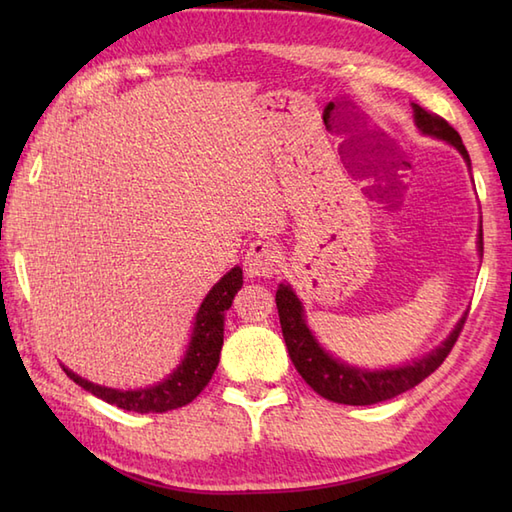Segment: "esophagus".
Masks as SVG:
<instances>
[{"instance_id":"1","label":"esophagus","mask_w":512,"mask_h":512,"mask_svg":"<svg viewBox=\"0 0 512 512\" xmlns=\"http://www.w3.org/2000/svg\"><path fill=\"white\" fill-rule=\"evenodd\" d=\"M277 246L270 239H255L250 242L244 257V268L250 277H270L277 273Z\"/></svg>"}]
</instances>
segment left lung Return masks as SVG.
I'll use <instances>...</instances> for the list:
<instances>
[{
	"label": "left lung",
	"mask_w": 512,
	"mask_h": 512,
	"mask_svg": "<svg viewBox=\"0 0 512 512\" xmlns=\"http://www.w3.org/2000/svg\"><path fill=\"white\" fill-rule=\"evenodd\" d=\"M413 116H416V125L422 134L436 136L447 140L455 149L460 151L464 160L471 165L469 151H466L460 134L444 121L442 116L433 114L424 107L413 103ZM480 250H484L482 237H480ZM277 310H279V323L281 332H284V341L288 347V354L295 363L301 378L317 391L319 396L328 398L332 402H341V405H374V402H383L394 398L402 391H409L422 383L424 378L431 376L436 369L444 363L453 350L455 341L466 323V314L455 325L451 336L444 341L436 352L420 358L418 363L396 367V369H380V372H367V369L350 367L341 361H336L328 352L321 350V345L314 339L308 330L306 321H303V308L290 286L279 284L277 290Z\"/></svg>",
	"instance_id": "left-lung-1"
}]
</instances>
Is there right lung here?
Returning <instances> with one entry per match:
<instances>
[{"mask_svg": "<svg viewBox=\"0 0 512 512\" xmlns=\"http://www.w3.org/2000/svg\"><path fill=\"white\" fill-rule=\"evenodd\" d=\"M242 268L235 266L231 273H226L213 290L206 295L202 306L195 314L193 336L189 343L187 356L180 367L169 378L162 380L156 387L121 391L88 383V380L76 376L70 369L63 367V372L72 378L76 385L90 391L96 398H101L110 405L121 407L125 411L138 413H162L169 409H178L189 405V402L209 385V380L220 363V352L224 343V312L231 308V303L242 288Z\"/></svg>", "mask_w": 512, "mask_h": 512, "instance_id": "add662e5", "label": "right lung"}]
</instances>
